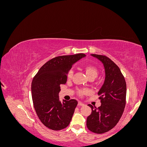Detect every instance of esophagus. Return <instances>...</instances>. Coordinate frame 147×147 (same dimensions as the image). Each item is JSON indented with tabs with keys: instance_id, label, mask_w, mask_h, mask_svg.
<instances>
[{
	"instance_id": "1",
	"label": "esophagus",
	"mask_w": 147,
	"mask_h": 147,
	"mask_svg": "<svg viewBox=\"0 0 147 147\" xmlns=\"http://www.w3.org/2000/svg\"><path fill=\"white\" fill-rule=\"evenodd\" d=\"M78 106H83V105H84V104H83V103H82V102L79 101V102H78Z\"/></svg>"
}]
</instances>
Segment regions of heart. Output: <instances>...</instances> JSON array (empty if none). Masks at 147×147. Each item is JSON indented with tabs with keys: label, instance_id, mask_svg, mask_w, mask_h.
Instances as JSON below:
<instances>
[{
	"label": "heart",
	"instance_id": "1",
	"mask_svg": "<svg viewBox=\"0 0 147 147\" xmlns=\"http://www.w3.org/2000/svg\"><path fill=\"white\" fill-rule=\"evenodd\" d=\"M84 70L85 71L86 74L87 75V77L90 78H96V77L98 75V69L96 66L94 65H91V64H88L84 67ZM74 75V70L72 69H71L69 70V72L67 73V77L69 80L71 79L73 77ZM88 92V90H80L78 92V94L80 96H83L84 94H86V93Z\"/></svg>",
	"mask_w": 147,
	"mask_h": 147
}]
</instances>
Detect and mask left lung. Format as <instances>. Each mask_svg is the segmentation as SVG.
Wrapping results in <instances>:
<instances>
[{"label":"left lung","instance_id":"left-lung-1","mask_svg":"<svg viewBox=\"0 0 147 147\" xmlns=\"http://www.w3.org/2000/svg\"><path fill=\"white\" fill-rule=\"evenodd\" d=\"M104 64L105 78L100 90L101 105L98 108L89 104L92 112L86 119L90 131L103 134L112 129L121 118L126 105V83L118 66L107 56L92 54Z\"/></svg>","mask_w":147,"mask_h":147}]
</instances>
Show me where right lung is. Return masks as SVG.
<instances>
[{"instance_id":"right-lung-1","label":"right lung","mask_w":147,"mask_h":147,"mask_svg":"<svg viewBox=\"0 0 147 147\" xmlns=\"http://www.w3.org/2000/svg\"><path fill=\"white\" fill-rule=\"evenodd\" d=\"M85 56L83 53L54 57L42 65L31 85L34 107L40 121L48 128L59 131L65 128L72 119L78 102L75 99L59 101L60 85L67 82V74L73 64Z\"/></svg>"}]
</instances>
